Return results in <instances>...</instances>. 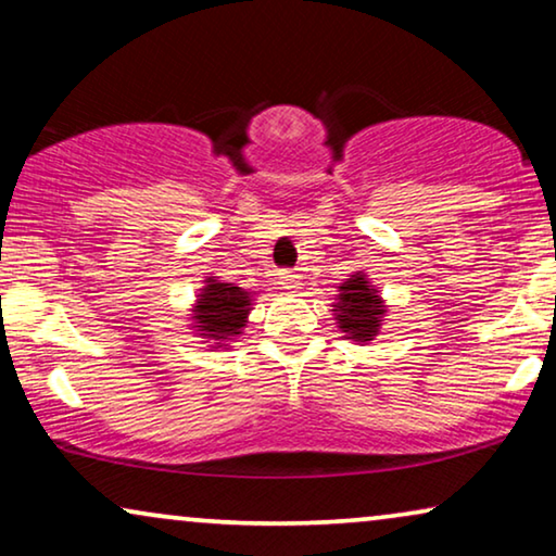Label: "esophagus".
Here are the masks:
<instances>
[{
    "mask_svg": "<svg viewBox=\"0 0 556 556\" xmlns=\"http://www.w3.org/2000/svg\"><path fill=\"white\" fill-rule=\"evenodd\" d=\"M278 286L286 288V291H295V288L301 286V273L299 270H280Z\"/></svg>",
    "mask_w": 556,
    "mask_h": 556,
    "instance_id": "obj_1",
    "label": "esophagus"
}]
</instances>
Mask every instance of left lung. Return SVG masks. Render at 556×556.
<instances>
[{
  "label": "left lung",
  "instance_id": "1",
  "mask_svg": "<svg viewBox=\"0 0 556 556\" xmlns=\"http://www.w3.org/2000/svg\"><path fill=\"white\" fill-rule=\"evenodd\" d=\"M384 301L379 299L377 288L369 286L367 276L354 273L339 286V299L333 303V316H337L339 329L352 341H371L377 337L384 316Z\"/></svg>",
  "mask_w": 556,
  "mask_h": 556
}]
</instances>
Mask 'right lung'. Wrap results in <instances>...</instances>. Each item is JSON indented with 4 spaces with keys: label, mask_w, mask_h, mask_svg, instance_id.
Segmentation results:
<instances>
[{
    "label": "right lung",
    "mask_w": 556,
    "mask_h": 556,
    "mask_svg": "<svg viewBox=\"0 0 556 556\" xmlns=\"http://www.w3.org/2000/svg\"><path fill=\"white\" fill-rule=\"evenodd\" d=\"M250 299L248 291H242L235 283H219L212 276L204 280V288L200 291V299L194 303V331H200L202 339L215 341L217 346H227L225 341L242 333V326L248 324L250 314Z\"/></svg>",
    "instance_id": "add662e5"
}]
</instances>
